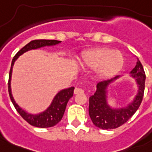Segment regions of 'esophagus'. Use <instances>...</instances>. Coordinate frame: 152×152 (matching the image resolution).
<instances>
[{
  "label": "esophagus",
  "mask_w": 152,
  "mask_h": 152,
  "mask_svg": "<svg viewBox=\"0 0 152 152\" xmlns=\"http://www.w3.org/2000/svg\"><path fill=\"white\" fill-rule=\"evenodd\" d=\"M84 92V91L82 89V88H75V90H74V94H82V93Z\"/></svg>",
  "instance_id": "34e87169"
}]
</instances>
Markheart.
I'll use <instances>...</instances> for the list:
<instances>
[{"instance_id": "b5f03b06", "label": "heart", "mask_w": 152, "mask_h": 152, "mask_svg": "<svg viewBox=\"0 0 152 152\" xmlns=\"http://www.w3.org/2000/svg\"><path fill=\"white\" fill-rule=\"evenodd\" d=\"M125 58L119 50L99 47L91 49L82 53L80 64L83 68L95 69L101 77L115 76L124 66Z\"/></svg>"}]
</instances>
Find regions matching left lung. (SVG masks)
Returning <instances> with one entry per match:
<instances>
[{"instance_id": "left-lung-1", "label": "left lung", "mask_w": 152, "mask_h": 152, "mask_svg": "<svg viewBox=\"0 0 152 152\" xmlns=\"http://www.w3.org/2000/svg\"><path fill=\"white\" fill-rule=\"evenodd\" d=\"M131 76L137 81L138 93L134 100L126 107L123 108H111L106 100V89L110 83L119 78V76L98 83L97 90L94 95L89 98V115L93 124L96 127L102 129H113L120 127L138 110L144 96L146 79L144 68L139 60L137 61V65L131 71Z\"/></svg>"}]
</instances>
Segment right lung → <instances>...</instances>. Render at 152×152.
Returning <instances> with one entry per match:
<instances>
[{
	"instance_id": "add662e5",
	"label": "right lung",
	"mask_w": 152,
	"mask_h": 152,
	"mask_svg": "<svg viewBox=\"0 0 152 152\" xmlns=\"http://www.w3.org/2000/svg\"><path fill=\"white\" fill-rule=\"evenodd\" d=\"M61 41L57 40H46V39H37L30 42L29 43L23 46L19 52L13 57L12 64H11L10 72H9V78H8V93L10 96L11 101L15 106V110L20 113V115L26 121L29 123L30 125L35 126L38 128H49L54 126L61 120L62 117L64 115L65 108H66L67 103L69 102V99H71L73 96L74 88H67L61 90L57 93L56 96L53 100L52 103L48 108L46 109L44 112L39 113V114H31L27 113L26 111L21 109L17 104L15 103V100L13 99L12 91H11V76L12 72V67L14 65L15 60L20 57V55L24 53L31 50H35V49L41 48L43 46H54L60 43Z\"/></svg>"
}]
</instances>
